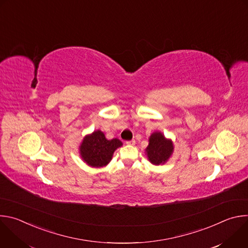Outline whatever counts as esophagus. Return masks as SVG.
Segmentation results:
<instances>
[{
    "mask_svg": "<svg viewBox=\"0 0 248 248\" xmlns=\"http://www.w3.org/2000/svg\"><path fill=\"white\" fill-rule=\"evenodd\" d=\"M127 145H130V146H133V145H135V140L134 139H132V140H128V141H126L125 142Z\"/></svg>",
    "mask_w": 248,
    "mask_h": 248,
    "instance_id": "34e87169",
    "label": "esophagus"
}]
</instances>
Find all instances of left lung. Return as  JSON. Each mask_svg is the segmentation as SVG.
I'll return each instance as SVG.
<instances>
[{
	"label": "left lung",
	"mask_w": 248,
	"mask_h": 248,
	"mask_svg": "<svg viewBox=\"0 0 248 248\" xmlns=\"http://www.w3.org/2000/svg\"><path fill=\"white\" fill-rule=\"evenodd\" d=\"M173 142L161 131H154L149 137V144L145 149L148 161L155 165H164L173 153Z\"/></svg>",
	"instance_id": "8db88e82"
}]
</instances>
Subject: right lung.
<instances>
[{"instance_id": "add662e5", "label": "right lung", "mask_w": 248, "mask_h": 248, "mask_svg": "<svg viewBox=\"0 0 248 248\" xmlns=\"http://www.w3.org/2000/svg\"><path fill=\"white\" fill-rule=\"evenodd\" d=\"M122 146L123 142L120 139L109 140L103 131L97 129L83 137L78 150L79 156L86 165L92 168H102L111 162L114 152Z\"/></svg>"}]
</instances>
